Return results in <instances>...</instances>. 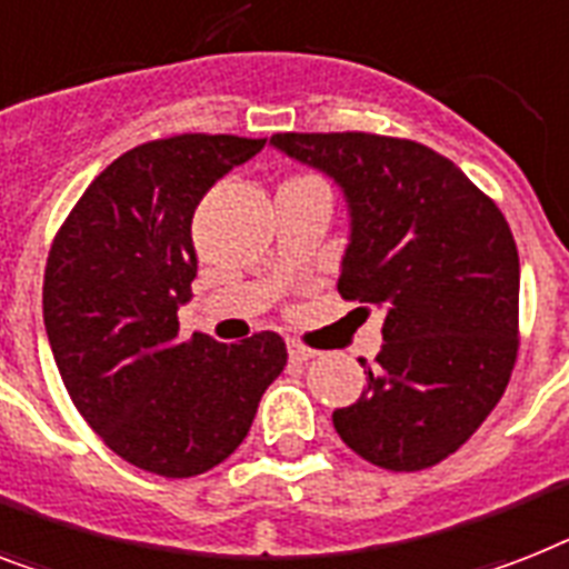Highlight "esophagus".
<instances>
[{"label":"esophagus","mask_w":569,"mask_h":569,"mask_svg":"<svg viewBox=\"0 0 569 569\" xmlns=\"http://www.w3.org/2000/svg\"><path fill=\"white\" fill-rule=\"evenodd\" d=\"M289 357H292L295 362H309V359L318 357V350L307 348V345H300V341H289Z\"/></svg>","instance_id":"obj_1"}]
</instances>
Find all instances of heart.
Masks as SVG:
<instances>
[{"label": "heart", "instance_id": "1", "mask_svg": "<svg viewBox=\"0 0 569 569\" xmlns=\"http://www.w3.org/2000/svg\"><path fill=\"white\" fill-rule=\"evenodd\" d=\"M295 180H316V178H309V174H300V178H292V183Z\"/></svg>", "mask_w": 569, "mask_h": 569}]
</instances>
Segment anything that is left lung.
<instances>
[{
  "label": "left lung",
  "instance_id": "obj_1",
  "mask_svg": "<svg viewBox=\"0 0 569 569\" xmlns=\"http://www.w3.org/2000/svg\"><path fill=\"white\" fill-rule=\"evenodd\" d=\"M271 146L339 183L350 210L339 295L386 312L380 353L359 359L368 389L332 427L377 468H432L482 427L515 371L509 221L420 142L345 131L274 133Z\"/></svg>",
  "mask_w": 569,
  "mask_h": 569
}]
</instances>
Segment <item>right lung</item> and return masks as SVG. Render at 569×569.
I'll list each match as a JSON object with an SVG mask.
<instances>
[{
    "mask_svg": "<svg viewBox=\"0 0 569 569\" xmlns=\"http://www.w3.org/2000/svg\"><path fill=\"white\" fill-rule=\"evenodd\" d=\"M262 146L233 133L142 142L92 180L49 251L43 321L60 380L101 441L157 477L228 459L286 368L277 332L221 345L180 339L178 325L198 271V201Z\"/></svg>",
    "mask_w": 569,
    "mask_h": 569,
    "instance_id": "obj_1",
    "label": "right lung"
}]
</instances>
